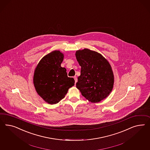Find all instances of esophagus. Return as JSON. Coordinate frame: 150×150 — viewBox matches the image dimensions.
<instances>
[{
    "label": "esophagus",
    "instance_id": "obj_1",
    "mask_svg": "<svg viewBox=\"0 0 150 150\" xmlns=\"http://www.w3.org/2000/svg\"><path fill=\"white\" fill-rule=\"evenodd\" d=\"M74 80H75V83H76V82L77 81V77H76V76H74Z\"/></svg>",
    "mask_w": 150,
    "mask_h": 150
}]
</instances>
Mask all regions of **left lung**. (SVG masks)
Segmentation results:
<instances>
[{
	"label": "left lung",
	"mask_w": 150,
	"mask_h": 150,
	"mask_svg": "<svg viewBox=\"0 0 150 150\" xmlns=\"http://www.w3.org/2000/svg\"><path fill=\"white\" fill-rule=\"evenodd\" d=\"M75 55L81 66L76 85L88 101L98 103L112 91L114 75L108 60L98 52L87 48L77 50Z\"/></svg>",
	"instance_id": "left-lung-1"
}]
</instances>
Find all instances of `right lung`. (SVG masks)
Returning <instances> with one entry per match:
<instances>
[{
  "label": "right lung",
  "mask_w": 150,
  "mask_h": 150,
  "mask_svg": "<svg viewBox=\"0 0 150 150\" xmlns=\"http://www.w3.org/2000/svg\"><path fill=\"white\" fill-rule=\"evenodd\" d=\"M64 54L54 50L43 57L37 65L33 84L37 93L47 103L54 105L65 97L75 80L69 77L67 70L61 67Z\"/></svg>",
  "instance_id": "1"
}]
</instances>
